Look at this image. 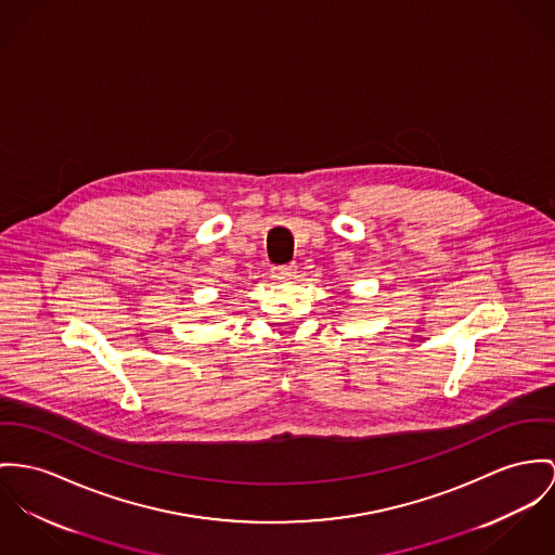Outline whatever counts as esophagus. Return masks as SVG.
Returning a JSON list of instances; mask_svg holds the SVG:
<instances>
[{
  "mask_svg": "<svg viewBox=\"0 0 555 555\" xmlns=\"http://www.w3.org/2000/svg\"><path fill=\"white\" fill-rule=\"evenodd\" d=\"M296 270H298L296 263H285V266H274V268H272V272H274L276 279H292V276L296 274Z\"/></svg>",
  "mask_w": 555,
  "mask_h": 555,
  "instance_id": "esophagus-1",
  "label": "esophagus"
}]
</instances>
